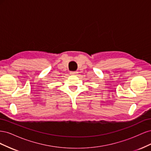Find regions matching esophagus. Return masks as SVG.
<instances>
[{
	"instance_id": "34e87169",
	"label": "esophagus",
	"mask_w": 151,
	"mask_h": 151,
	"mask_svg": "<svg viewBox=\"0 0 151 151\" xmlns=\"http://www.w3.org/2000/svg\"><path fill=\"white\" fill-rule=\"evenodd\" d=\"M70 74H72V75H76L77 74V72H76V71H71L70 72Z\"/></svg>"
}]
</instances>
